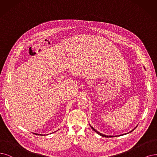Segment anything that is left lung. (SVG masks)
Listing matches in <instances>:
<instances>
[{"mask_svg": "<svg viewBox=\"0 0 157 157\" xmlns=\"http://www.w3.org/2000/svg\"><path fill=\"white\" fill-rule=\"evenodd\" d=\"M90 127L92 128V129H93V131H94L96 132H97V133H98V135H100V136H103V137H112V136L113 137V136H107V135H103V134H101V133H100V132H98V131H96V130L94 128H93V127H92L90 125ZM135 128H136V127H135ZM135 129H132V131H131L129 132H132V131H134V130H135Z\"/></svg>", "mask_w": 157, "mask_h": 157, "instance_id": "8db88e82", "label": "left lung"}]
</instances>
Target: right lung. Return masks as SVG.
<instances>
[{
	"mask_svg": "<svg viewBox=\"0 0 157 157\" xmlns=\"http://www.w3.org/2000/svg\"><path fill=\"white\" fill-rule=\"evenodd\" d=\"M34 134H36V135H39V134H37V133H34ZM41 135V136L43 135H43Z\"/></svg>",
	"mask_w": 157,
	"mask_h": 157,
	"instance_id": "1",
	"label": "right lung"
}]
</instances>
